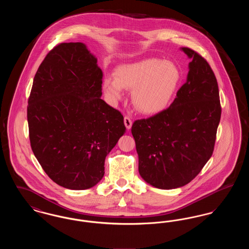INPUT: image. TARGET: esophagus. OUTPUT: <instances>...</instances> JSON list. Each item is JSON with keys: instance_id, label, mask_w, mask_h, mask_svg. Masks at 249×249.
I'll list each match as a JSON object with an SVG mask.
<instances>
[{"instance_id": "obj_1", "label": "esophagus", "mask_w": 249, "mask_h": 249, "mask_svg": "<svg viewBox=\"0 0 249 249\" xmlns=\"http://www.w3.org/2000/svg\"><path fill=\"white\" fill-rule=\"evenodd\" d=\"M124 124L126 126V128L128 130H130V128H131V125H132V120L130 119V117H128V116L124 117Z\"/></svg>"}]
</instances>
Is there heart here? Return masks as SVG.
Wrapping results in <instances>:
<instances>
[{
  "instance_id": "b5f03b06",
  "label": "heart",
  "mask_w": 249,
  "mask_h": 249,
  "mask_svg": "<svg viewBox=\"0 0 249 249\" xmlns=\"http://www.w3.org/2000/svg\"><path fill=\"white\" fill-rule=\"evenodd\" d=\"M180 80V71L171 61L148 58L121 65L115 77L104 80V90L112 102L132 89L131 101L142 114L154 115L169 106Z\"/></svg>"
}]
</instances>
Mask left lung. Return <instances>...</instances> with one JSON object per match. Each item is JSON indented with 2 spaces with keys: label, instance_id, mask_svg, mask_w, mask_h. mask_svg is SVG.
<instances>
[{
  "label": "left lung",
  "instance_id": "8db88e82",
  "mask_svg": "<svg viewBox=\"0 0 249 249\" xmlns=\"http://www.w3.org/2000/svg\"><path fill=\"white\" fill-rule=\"evenodd\" d=\"M187 81L165 110L131 127L142 179L161 190L190 183L213 154L221 117L217 81L206 59L189 48Z\"/></svg>",
  "mask_w": 249,
  "mask_h": 249
}]
</instances>
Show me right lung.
<instances>
[{
    "label": "right lung",
    "instance_id": "right-lung-1",
    "mask_svg": "<svg viewBox=\"0 0 249 249\" xmlns=\"http://www.w3.org/2000/svg\"><path fill=\"white\" fill-rule=\"evenodd\" d=\"M103 71L83 43H61L40 64L28 100L33 152L49 178L69 190L92 188L125 132L119 110L101 99Z\"/></svg>",
    "mask_w": 249,
    "mask_h": 249
}]
</instances>
